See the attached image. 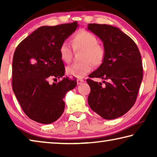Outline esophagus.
I'll use <instances>...</instances> for the list:
<instances>
[{
  "mask_svg": "<svg viewBox=\"0 0 157 157\" xmlns=\"http://www.w3.org/2000/svg\"><path fill=\"white\" fill-rule=\"evenodd\" d=\"M82 82H84L83 79H77V84H78V85L82 84Z\"/></svg>",
  "mask_w": 157,
  "mask_h": 157,
  "instance_id": "34e87169",
  "label": "esophagus"
}]
</instances>
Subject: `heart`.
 Listing matches in <instances>:
<instances>
[{"label":"heart","mask_w":157,"mask_h":157,"mask_svg":"<svg viewBox=\"0 0 157 157\" xmlns=\"http://www.w3.org/2000/svg\"><path fill=\"white\" fill-rule=\"evenodd\" d=\"M72 44L75 50H84L81 62H75L66 68L67 73L76 78H82L91 71L93 65L100 66L105 57L104 47L98 44L97 36L90 32L81 30L73 34ZM59 53L61 59L68 63L73 57V49L67 42L59 46Z\"/></svg>","instance_id":"heart-1"}]
</instances>
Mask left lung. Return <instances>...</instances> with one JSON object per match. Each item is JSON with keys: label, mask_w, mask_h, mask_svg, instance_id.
<instances>
[{"label": "left lung", "mask_w": 157, "mask_h": 157, "mask_svg": "<svg viewBox=\"0 0 157 157\" xmlns=\"http://www.w3.org/2000/svg\"><path fill=\"white\" fill-rule=\"evenodd\" d=\"M88 29L100 37L105 57L89 75L103 83L87 79L91 88L88 103L91 109L107 120L126 113L136 102L143 79V63L135 42L120 29L105 24L89 23Z\"/></svg>", "instance_id": "1"}]
</instances>
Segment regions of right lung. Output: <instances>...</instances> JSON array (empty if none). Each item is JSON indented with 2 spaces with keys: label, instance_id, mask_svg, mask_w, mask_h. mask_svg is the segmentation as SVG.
Returning a JSON list of instances; mask_svg holds the SVG:
<instances>
[{
  "label": "right lung",
  "instance_id": "right-lung-1",
  "mask_svg": "<svg viewBox=\"0 0 157 157\" xmlns=\"http://www.w3.org/2000/svg\"><path fill=\"white\" fill-rule=\"evenodd\" d=\"M78 26L77 21L42 26L16 48L12 62L13 91L24 113L37 123L56 121L64 110L66 94L76 86V79L68 77L52 84L49 79L64 75L59 48Z\"/></svg>",
  "mask_w": 157,
  "mask_h": 157
}]
</instances>
